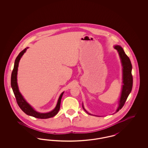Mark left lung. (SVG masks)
<instances>
[{"label":"left lung","instance_id":"left-lung-1","mask_svg":"<svg viewBox=\"0 0 148 148\" xmlns=\"http://www.w3.org/2000/svg\"><path fill=\"white\" fill-rule=\"evenodd\" d=\"M114 48L118 50L121 59V63L123 65V83L124 84L123 85L121 97L120 98L119 107L116 111V113L120 109H121L125 104L127 98L132 91L133 87V76L132 74V65L129 57L127 56L124 51L123 50V49L120 46L115 45L114 47ZM83 108L84 109L85 111L86 112L83 106Z\"/></svg>","mask_w":148,"mask_h":148}]
</instances>
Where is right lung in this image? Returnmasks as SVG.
<instances>
[{"label":"right lung","mask_w":148,"mask_h":148,"mask_svg":"<svg viewBox=\"0 0 148 148\" xmlns=\"http://www.w3.org/2000/svg\"><path fill=\"white\" fill-rule=\"evenodd\" d=\"M27 48H25L23 50H22L16 57V58L15 60V63H14V68H13V70L12 73L11 86H12L13 91L14 92L15 97L16 98L17 104L24 113L30 116L35 117L36 118H39V119H48V118L53 117L57 114V113H58V112L60 109L61 99H62V96L63 95L64 92H63L61 94V95H60L56 107L55 108V109L53 110H52L51 112H49V113H40L36 112L31 107V106H30L28 103H27V102L24 100V99L23 98L21 94L19 91L18 86L17 84V79H16L18 68L19 60H20L21 56H23V55L24 54V53L26 51Z\"/></svg>","instance_id":"1"}]
</instances>
